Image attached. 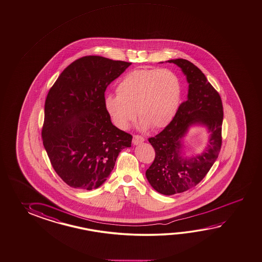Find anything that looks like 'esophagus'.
<instances>
[{
  "mask_svg": "<svg viewBox=\"0 0 262 262\" xmlns=\"http://www.w3.org/2000/svg\"><path fill=\"white\" fill-rule=\"evenodd\" d=\"M144 141L143 137L139 136V135H135L133 137V144L134 145H139V144L142 143Z\"/></svg>",
  "mask_w": 262,
  "mask_h": 262,
  "instance_id": "esophagus-1",
  "label": "esophagus"
}]
</instances>
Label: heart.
Instances as JSON below:
<instances>
[{
	"label": "heart",
	"mask_w": 262,
	"mask_h": 262,
	"mask_svg": "<svg viewBox=\"0 0 262 262\" xmlns=\"http://www.w3.org/2000/svg\"><path fill=\"white\" fill-rule=\"evenodd\" d=\"M117 96L104 98V108L119 129L128 128L137 113L141 128H163L180 106L181 83L168 69H142L125 74L116 86Z\"/></svg>",
	"instance_id": "heart-1"
}]
</instances>
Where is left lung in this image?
<instances>
[{
  "mask_svg": "<svg viewBox=\"0 0 262 262\" xmlns=\"http://www.w3.org/2000/svg\"><path fill=\"white\" fill-rule=\"evenodd\" d=\"M181 69L189 83L188 98L181 103L174 118L149 142L155 149L154 163L146 171L150 186L159 193L173 195L190 190L208 173L221 151L223 107L220 94L200 69L183 58L171 59ZM192 125L205 126L209 144L199 156L184 157L182 139Z\"/></svg>",
  "mask_w": 262,
  "mask_h": 262,
  "instance_id": "8db88e82",
  "label": "left lung"
}]
</instances>
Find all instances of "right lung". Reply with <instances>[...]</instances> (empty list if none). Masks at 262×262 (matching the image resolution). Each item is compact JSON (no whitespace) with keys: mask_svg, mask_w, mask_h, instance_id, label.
I'll return each mask as SVG.
<instances>
[{"mask_svg":"<svg viewBox=\"0 0 262 262\" xmlns=\"http://www.w3.org/2000/svg\"><path fill=\"white\" fill-rule=\"evenodd\" d=\"M132 63L99 56L69 65L47 95L41 138L52 166L69 186L93 190L107 180L132 136L113 125L105 91Z\"/></svg>","mask_w":262,"mask_h":262,"instance_id":"1","label":"right lung"}]
</instances>
